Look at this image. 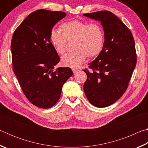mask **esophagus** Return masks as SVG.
Listing matches in <instances>:
<instances>
[{"label": "esophagus", "instance_id": "esophagus-1", "mask_svg": "<svg viewBox=\"0 0 148 148\" xmlns=\"http://www.w3.org/2000/svg\"><path fill=\"white\" fill-rule=\"evenodd\" d=\"M72 72H73L74 74H76L77 72L79 71V69H74H74H72Z\"/></svg>", "mask_w": 148, "mask_h": 148}]
</instances>
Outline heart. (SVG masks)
<instances>
[{"label":"heart","mask_w":148,"mask_h":148,"mask_svg":"<svg viewBox=\"0 0 148 148\" xmlns=\"http://www.w3.org/2000/svg\"><path fill=\"white\" fill-rule=\"evenodd\" d=\"M62 33L52 29L49 40L56 51L63 55L68 49V42H73L74 50L62 58L65 66L77 68L89 56L93 57L101 53L105 42L104 29L97 23L88 24L78 20L69 21L60 27Z\"/></svg>","instance_id":"obj_1"}]
</instances>
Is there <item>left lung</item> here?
<instances>
[{
	"mask_svg": "<svg viewBox=\"0 0 148 148\" xmlns=\"http://www.w3.org/2000/svg\"><path fill=\"white\" fill-rule=\"evenodd\" d=\"M84 16L101 21L105 42L103 49L83 71L87 74L84 85L90 103L98 108L114 104L126 91L136 64L134 40L131 31L111 12L104 10Z\"/></svg>",
	"mask_w": 148,
	"mask_h": 148,
	"instance_id": "1",
	"label": "left lung"
}]
</instances>
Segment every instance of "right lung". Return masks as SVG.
<instances>
[{"label": "right lung", "mask_w": 148, "mask_h": 148, "mask_svg": "<svg viewBox=\"0 0 148 148\" xmlns=\"http://www.w3.org/2000/svg\"><path fill=\"white\" fill-rule=\"evenodd\" d=\"M63 12L38 10L29 15L15 30L11 42L13 71L27 99L41 108L59 101L62 87L72 71L59 67L58 53L49 40L50 31L66 16Z\"/></svg>", "instance_id": "right-lung-1"}]
</instances>
